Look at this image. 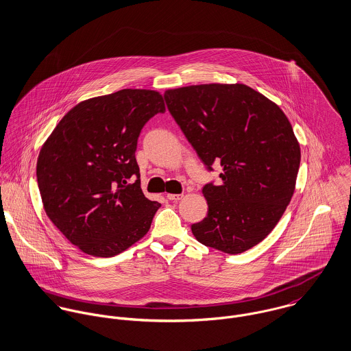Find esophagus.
<instances>
[{
    "instance_id": "obj_1",
    "label": "esophagus",
    "mask_w": 351,
    "mask_h": 351,
    "mask_svg": "<svg viewBox=\"0 0 351 351\" xmlns=\"http://www.w3.org/2000/svg\"><path fill=\"white\" fill-rule=\"evenodd\" d=\"M182 196H184V195H173V193H170V195H167L166 197H167V200L178 201L182 199Z\"/></svg>"
}]
</instances>
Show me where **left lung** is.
<instances>
[{"label": "left lung", "mask_w": 351, "mask_h": 351, "mask_svg": "<svg viewBox=\"0 0 351 351\" xmlns=\"http://www.w3.org/2000/svg\"><path fill=\"white\" fill-rule=\"evenodd\" d=\"M169 112L206 169L208 215L192 232L204 246L239 254L262 242L295 192L300 146L285 113L243 84L193 85L165 92Z\"/></svg>", "instance_id": "1"}]
</instances>
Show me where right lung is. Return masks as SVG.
I'll return each mask as SVG.
<instances>
[{
    "mask_svg": "<svg viewBox=\"0 0 351 351\" xmlns=\"http://www.w3.org/2000/svg\"><path fill=\"white\" fill-rule=\"evenodd\" d=\"M165 110L158 92L123 89L75 105L43 145L36 177L45 210L80 250L113 256L150 230L160 204L142 192L135 151L145 124Z\"/></svg>",
    "mask_w": 351,
    "mask_h": 351,
    "instance_id": "right-lung-1",
    "label": "right lung"
}]
</instances>
